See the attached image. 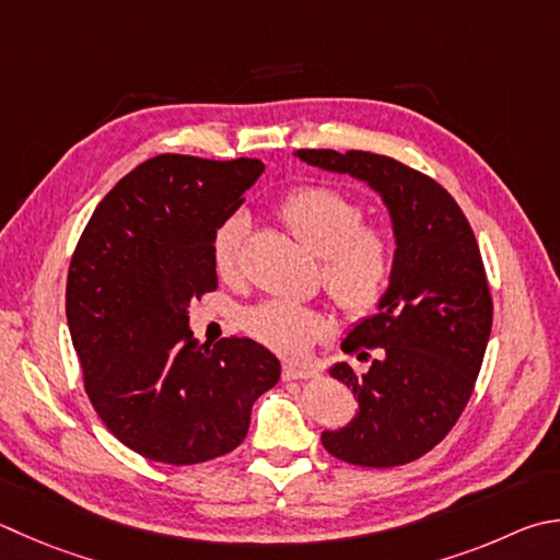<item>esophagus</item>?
<instances>
[{
    "mask_svg": "<svg viewBox=\"0 0 560 560\" xmlns=\"http://www.w3.org/2000/svg\"><path fill=\"white\" fill-rule=\"evenodd\" d=\"M281 377L287 382H291V380H311V377H315V370L299 368V364H293V362H283Z\"/></svg>",
    "mask_w": 560,
    "mask_h": 560,
    "instance_id": "obj_1",
    "label": "esophagus"
}]
</instances>
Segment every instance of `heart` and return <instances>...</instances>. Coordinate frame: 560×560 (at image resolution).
I'll return each instance as SVG.
<instances>
[{"label": "heart", "mask_w": 560, "mask_h": 560, "mask_svg": "<svg viewBox=\"0 0 560 560\" xmlns=\"http://www.w3.org/2000/svg\"><path fill=\"white\" fill-rule=\"evenodd\" d=\"M283 225L315 257L323 259V287L338 306L362 318L382 306L394 273V245L382 228L362 225L364 210L350 196L325 188H296L283 198ZM249 235L245 212H235L212 237V267L222 279L242 269V247ZM245 330L283 354H303L330 325L320 313L291 301H264L242 315Z\"/></svg>", "instance_id": "1"}]
</instances>
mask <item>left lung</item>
<instances>
[{"instance_id":"8db88e82","label":"left lung","mask_w":560,"mask_h":560,"mask_svg":"<svg viewBox=\"0 0 560 560\" xmlns=\"http://www.w3.org/2000/svg\"><path fill=\"white\" fill-rule=\"evenodd\" d=\"M293 156L377 192L396 247L382 306L342 340L370 368L328 370L358 396V411L342 429L323 431V448L362 467L411 463L460 419L490 340L492 299L475 235L448 190L389 156L332 149Z\"/></svg>"}]
</instances>
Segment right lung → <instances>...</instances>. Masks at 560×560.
Wrapping results in <instances>:
<instances>
[{"label": "right lung", "mask_w": 560, "mask_h": 560, "mask_svg": "<svg viewBox=\"0 0 560 560\" xmlns=\"http://www.w3.org/2000/svg\"><path fill=\"white\" fill-rule=\"evenodd\" d=\"M264 174L257 159L164 154L100 200L68 269L66 315L85 392L139 455L196 465L235 451L281 364L249 338L200 345L188 303L218 289L215 230Z\"/></svg>", "instance_id": "obj_1"}]
</instances>
